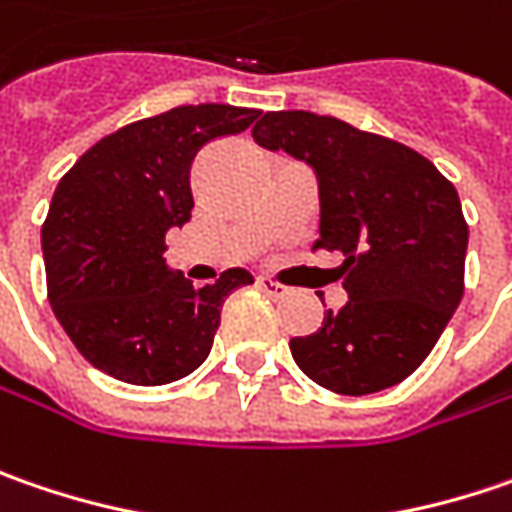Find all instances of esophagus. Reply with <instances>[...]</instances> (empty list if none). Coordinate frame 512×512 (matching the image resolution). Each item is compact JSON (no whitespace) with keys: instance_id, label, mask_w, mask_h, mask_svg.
I'll list each match as a JSON object with an SVG mask.
<instances>
[{"instance_id":"1","label":"esophagus","mask_w":512,"mask_h":512,"mask_svg":"<svg viewBox=\"0 0 512 512\" xmlns=\"http://www.w3.org/2000/svg\"><path fill=\"white\" fill-rule=\"evenodd\" d=\"M259 288H262L268 296H273V299H279V296L288 294V288H285V285H279V282H273V279H265V276L259 279Z\"/></svg>"}]
</instances>
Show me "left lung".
<instances>
[{"instance_id": "8db88e82", "label": "left lung", "mask_w": 512, "mask_h": 512, "mask_svg": "<svg viewBox=\"0 0 512 512\" xmlns=\"http://www.w3.org/2000/svg\"><path fill=\"white\" fill-rule=\"evenodd\" d=\"M253 138L314 169L320 242L343 250L345 302L291 340L296 366L337 395L397 386L426 360L464 296L458 192L415 149L314 112H268Z\"/></svg>"}]
</instances>
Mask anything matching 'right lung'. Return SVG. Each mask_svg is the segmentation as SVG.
Returning a JSON list of instances; mask_svg holds the SVG:
<instances>
[{"label":"right lung","mask_w":512,"mask_h":512,"mask_svg":"<svg viewBox=\"0 0 512 512\" xmlns=\"http://www.w3.org/2000/svg\"><path fill=\"white\" fill-rule=\"evenodd\" d=\"M259 117L242 106H178L103 138L68 169L42 224L54 317L94 369L132 386L187 377L210 354L224 299L253 285L244 268L195 288L164 259L190 221L198 149Z\"/></svg>","instance_id":"add662e5"}]
</instances>
